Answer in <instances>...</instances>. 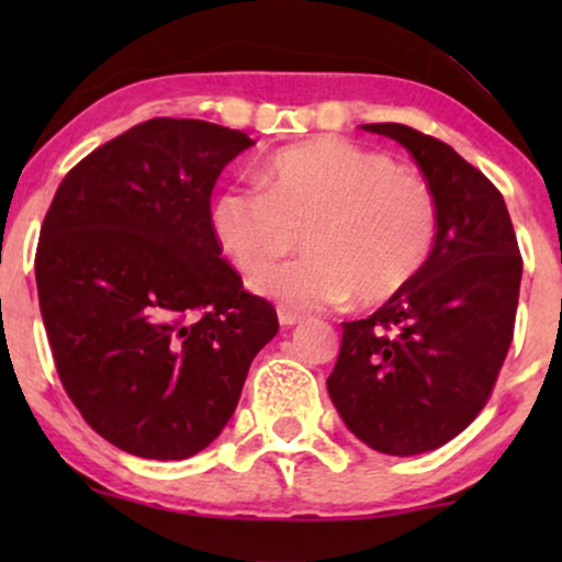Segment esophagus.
Listing matches in <instances>:
<instances>
[{
  "label": "esophagus",
  "mask_w": 562,
  "mask_h": 562,
  "mask_svg": "<svg viewBox=\"0 0 562 562\" xmlns=\"http://www.w3.org/2000/svg\"><path fill=\"white\" fill-rule=\"evenodd\" d=\"M277 317H280V325H282V327H293V325H299V322L303 319L301 314H295L293 308H288V306L277 308Z\"/></svg>",
  "instance_id": "esophagus-1"
}]
</instances>
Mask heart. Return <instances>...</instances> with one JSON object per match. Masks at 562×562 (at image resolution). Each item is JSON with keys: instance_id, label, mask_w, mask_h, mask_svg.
<instances>
[{"instance_id": "b5f03b06", "label": "heart", "mask_w": 562, "mask_h": 562, "mask_svg": "<svg viewBox=\"0 0 562 562\" xmlns=\"http://www.w3.org/2000/svg\"><path fill=\"white\" fill-rule=\"evenodd\" d=\"M259 184H232L214 203V232L235 267L261 274L299 248L308 254L261 277L259 288L295 308L357 295L383 303L434 259L441 232L436 190L385 153L340 137L280 150Z\"/></svg>"}]
</instances>
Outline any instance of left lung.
<instances>
[{"mask_svg": "<svg viewBox=\"0 0 562 562\" xmlns=\"http://www.w3.org/2000/svg\"><path fill=\"white\" fill-rule=\"evenodd\" d=\"M412 153L441 205L434 259L372 317L344 322L327 391L370 449L409 457L479 417L513 344L524 259L502 192L447 142L364 124Z\"/></svg>", "mask_w": 562, "mask_h": 562, "instance_id": "1", "label": "left lung"}]
</instances>
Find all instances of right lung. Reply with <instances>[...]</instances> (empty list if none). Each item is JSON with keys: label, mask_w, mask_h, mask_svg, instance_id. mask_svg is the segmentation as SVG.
Returning <instances> with one entry per match:
<instances>
[{"label": "right lung", "mask_w": 562, "mask_h": 562, "mask_svg": "<svg viewBox=\"0 0 562 562\" xmlns=\"http://www.w3.org/2000/svg\"><path fill=\"white\" fill-rule=\"evenodd\" d=\"M250 145L209 121L150 119L79 160L44 216L34 267L55 370L89 428L128 454L209 447L280 330L211 222L218 173Z\"/></svg>", "instance_id": "obj_1"}]
</instances>
